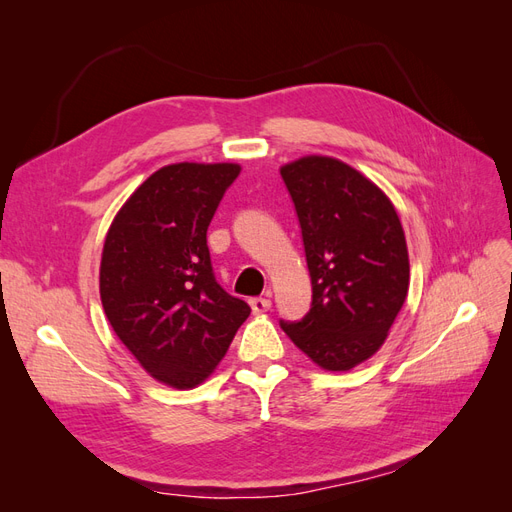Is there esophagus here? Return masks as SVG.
Wrapping results in <instances>:
<instances>
[{"mask_svg":"<svg viewBox=\"0 0 512 512\" xmlns=\"http://www.w3.org/2000/svg\"><path fill=\"white\" fill-rule=\"evenodd\" d=\"M250 307L254 314H265L271 309V301L265 297H254V299H250Z\"/></svg>","mask_w":512,"mask_h":512,"instance_id":"esophagus-1","label":"esophagus"}]
</instances>
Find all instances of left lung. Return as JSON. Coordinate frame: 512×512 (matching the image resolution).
I'll return each mask as SVG.
<instances>
[{"instance_id":"8db88e82","label":"left lung","mask_w":512,"mask_h":512,"mask_svg":"<svg viewBox=\"0 0 512 512\" xmlns=\"http://www.w3.org/2000/svg\"><path fill=\"white\" fill-rule=\"evenodd\" d=\"M303 232L312 309L282 329L324 371L374 356L408 297L410 260L391 198L361 170L312 153L280 168Z\"/></svg>"}]
</instances>
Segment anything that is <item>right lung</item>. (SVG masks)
Returning <instances> with one entry per match:
<instances>
[{
  "label": "right lung",
  "mask_w": 512,
  "mask_h": 512,
  "mask_svg": "<svg viewBox=\"0 0 512 512\" xmlns=\"http://www.w3.org/2000/svg\"><path fill=\"white\" fill-rule=\"evenodd\" d=\"M239 173L232 162L162 166L104 237V314L147 374L173 389L203 384L252 312L215 282L207 247L213 213Z\"/></svg>",
  "instance_id": "add662e5"
}]
</instances>
